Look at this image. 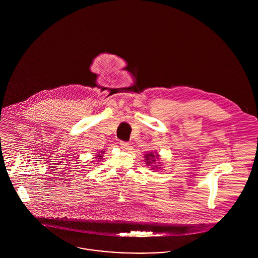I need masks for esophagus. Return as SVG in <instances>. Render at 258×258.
<instances>
[{
	"mask_svg": "<svg viewBox=\"0 0 258 258\" xmlns=\"http://www.w3.org/2000/svg\"><path fill=\"white\" fill-rule=\"evenodd\" d=\"M120 146H121V148L122 149H124V150H126V149H128L129 148V142H125V141H120Z\"/></svg>",
	"mask_w": 258,
	"mask_h": 258,
	"instance_id": "obj_1",
	"label": "esophagus"
}]
</instances>
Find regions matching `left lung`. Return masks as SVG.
I'll return each instance as SVG.
<instances>
[{
    "label": "left lung",
    "instance_id": "obj_1",
    "mask_svg": "<svg viewBox=\"0 0 258 258\" xmlns=\"http://www.w3.org/2000/svg\"><path fill=\"white\" fill-rule=\"evenodd\" d=\"M150 157L151 158H155V155H153V154H147L146 156H145V158H146V160H147V163L149 164V163H151V161H149L150 160ZM155 160H152V162H154Z\"/></svg>",
    "mask_w": 258,
    "mask_h": 258
}]
</instances>
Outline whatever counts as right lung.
<instances>
[{"instance_id": "right-lung-1", "label": "right lung", "mask_w": 258, "mask_h": 258, "mask_svg": "<svg viewBox=\"0 0 258 258\" xmlns=\"http://www.w3.org/2000/svg\"><path fill=\"white\" fill-rule=\"evenodd\" d=\"M97 157H102V156H99V155H98V156H97Z\"/></svg>"}]
</instances>
